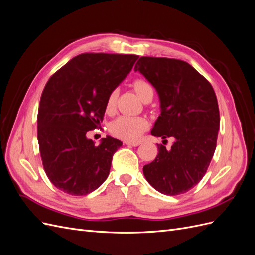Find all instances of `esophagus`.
I'll list each match as a JSON object with an SVG mask.
<instances>
[{"label":"esophagus","instance_id":"esophagus-1","mask_svg":"<svg viewBox=\"0 0 255 255\" xmlns=\"http://www.w3.org/2000/svg\"><path fill=\"white\" fill-rule=\"evenodd\" d=\"M125 143L127 145H129V146H138L140 144L139 141H125Z\"/></svg>","mask_w":255,"mask_h":255}]
</instances>
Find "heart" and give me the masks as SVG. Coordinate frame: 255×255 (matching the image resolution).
I'll use <instances>...</instances> for the list:
<instances>
[{"label": "heart", "instance_id": "obj_1", "mask_svg": "<svg viewBox=\"0 0 255 255\" xmlns=\"http://www.w3.org/2000/svg\"><path fill=\"white\" fill-rule=\"evenodd\" d=\"M133 88L136 91L137 96L139 97L142 101L146 98L153 97V88L149 82L145 80L138 79L134 81ZM116 97H117V91L113 90L107 96L105 103V111L107 113H112L116 105ZM149 122L144 117L140 116H127L122 115L113 120L110 125V132L116 136L122 138L126 140H137L141 136L144 130L148 128Z\"/></svg>", "mask_w": 255, "mask_h": 255}]
</instances>
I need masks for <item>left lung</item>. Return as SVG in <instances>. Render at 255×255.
Wrapping results in <instances>:
<instances>
[{"mask_svg":"<svg viewBox=\"0 0 255 255\" xmlns=\"http://www.w3.org/2000/svg\"><path fill=\"white\" fill-rule=\"evenodd\" d=\"M134 70L159 97L161 112L151 134L174 139L170 150L157 144V156L143 166V174L161 194H185L202 180L217 144L220 116L213 86L180 59L143 56Z\"/></svg>","mask_w":255,"mask_h":255,"instance_id":"1","label":"left lung"}]
</instances>
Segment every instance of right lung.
Instances as JSON below:
<instances>
[{
	"mask_svg": "<svg viewBox=\"0 0 255 255\" xmlns=\"http://www.w3.org/2000/svg\"><path fill=\"white\" fill-rule=\"evenodd\" d=\"M138 55L83 53L54 73L42 91L37 137L45 174L59 190L85 196L101 186L122 142L88 139L100 127L107 96L126 79Z\"/></svg>",
	"mask_w": 255,
	"mask_h": 255,
	"instance_id": "right-lung-1",
	"label": "right lung"
}]
</instances>
